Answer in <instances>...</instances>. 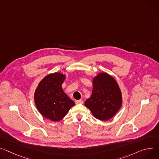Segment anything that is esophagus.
I'll use <instances>...</instances> for the list:
<instances>
[{
  "label": "esophagus",
  "mask_w": 159,
  "mask_h": 159,
  "mask_svg": "<svg viewBox=\"0 0 159 159\" xmlns=\"http://www.w3.org/2000/svg\"><path fill=\"white\" fill-rule=\"evenodd\" d=\"M75 103L76 104H83L84 102L82 99H79V100H76L75 101Z\"/></svg>",
  "instance_id": "obj_1"
}]
</instances>
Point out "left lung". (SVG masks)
<instances>
[{
  "mask_svg": "<svg viewBox=\"0 0 159 159\" xmlns=\"http://www.w3.org/2000/svg\"><path fill=\"white\" fill-rule=\"evenodd\" d=\"M91 97L85 102V106L93 116L100 120L112 118L122 105V94L116 82L107 73L99 74L93 81Z\"/></svg>",
  "mask_w": 159,
  "mask_h": 159,
  "instance_id": "obj_1",
  "label": "left lung"
}]
</instances>
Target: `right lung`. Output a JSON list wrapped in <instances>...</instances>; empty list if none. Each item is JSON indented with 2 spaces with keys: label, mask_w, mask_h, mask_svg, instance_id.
<instances>
[{
  "label": "right lung",
  "mask_w": 159,
  "mask_h": 159,
  "mask_svg": "<svg viewBox=\"0 0 159 159\" xmlns=\"http://www.w3.org/2000/svg\"><path fill=\"white\" fill-rule=\"evenodd\" d=\"M65 79V75L60 73L49 74L40 82L34 94L35 103L39 112L45 118L54 122L61 120L75 105L74 101L62 89Z\"/></svg>",
  "instance_id": "right-lung-1"
}]
</instances>
